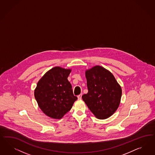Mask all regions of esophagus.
<instances>
[{
	"label": "esophagus",
	"mask_w": 155,
	"mask_h": 155,
	"mask_svg": "<svg viewBox=\"0 0 155 155\" xmlns=\"http://www.w3.org/2000/svg\"><path fill=\"white\" fill-rule=\"evenodd\" d=\"M81 96H82V94H80V95L78 96V98L79 100H80V99H81Z\"/></svg>",
	"instance_id": "esophagus-1"
}]
</instances>
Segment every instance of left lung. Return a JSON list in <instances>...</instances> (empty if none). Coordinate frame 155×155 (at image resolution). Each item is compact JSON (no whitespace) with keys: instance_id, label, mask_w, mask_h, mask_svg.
Wrapping results in <instances>:
<instances>
[{"instance_id":"8db88e82","label":"left lung","mask_w":155,"mask_h":155,"mask_svg":"<svg viewBox=\"0 0 155 155\" xmlns=\"http://www.w3.org/2000/svg\"><path fill=\"white\" fill-rule=\"evenodd\" d=\"M85 77L88 92L83 100L97 119L108 118L120 104V85L110 71L99 65L86 71Z\"/></svg>"}]
</instances>
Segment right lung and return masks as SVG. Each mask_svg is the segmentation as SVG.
<instances>
[{
    "mask_svg": "<svg viewBox=\"0 0 155 155\" xmlns=\"http://www.w3.org/2000/svg\"><path fill=\"white\" fill-rule=\"evenodd\" d=\"M71 71L56 67L46 72L37 84L35 99L41 110L50 117L61 119L78 99L67 79Z\"/></svg>",
    "mask_w": 155,
    "mask_h": 155,
    "instance_id": "add662e5",
    "label": "right lung"
}]
</instances>
